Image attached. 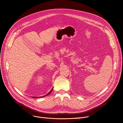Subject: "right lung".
I'll return each instance as SVG.
<instances>
[{"label": "right lung", "mask_w": 123, "mask_h": 123, "mask_svg": "<svg viewBox=\"0 0 123 123\" xmlns=\"http://www.w3.org/2000/svg\"><path fill=\"white\" fill-rule=\"evenodd\" d=\"M53 88H52V89H51V90L47 94V95H44V96H41V97H39V98H42V97H45V96H48V95H49L50 93H51V92H52V90H53ZM32 98H38V97H32Z\"/></svg>", "instance_id": "1"}]
</instances>
